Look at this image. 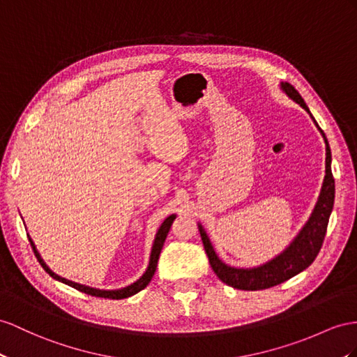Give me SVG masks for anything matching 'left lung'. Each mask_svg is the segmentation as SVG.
<instances>
[{
  "instance_id": "left-lung-1",
  "label": "left lung",
  "mask_w": 357,
  "mask_h": 357,
  "mask_svg": "<svg viewBox=\"0 0 357 357\" xmlns=\"http://www.w3.org/2000/svg\"><path fill=\"white\" fill-rule=\"evenodd\" d=\"M280 86L291 99H294L297 104H300L309 112L303 98L300 96V93L294 87H292L289 83H282ZM315 125L318 126L317 122ZM319 131H321L326 142V176L323 182L321 193H319L314 213L310 215L306 226L301 229V232L297 235V238L292 241L289 248L282 255H279L276 259L267 262L266 266L252 268V270L227 267L226 264H223L217 258L213 245L209 243V238L206 236L205 231L202 229V226L199 225V232H200V236H202L204 248L208 255L209 264H211V267L218 276V279H220L223 283H226V285L236 289H244V291L267 289V288L279 285V283L291 279L292 276H296V274H298L300 271L307 268L317 258V255L319 249H321L323 241H324L328 217H331L333 200H335V179L331 169L332 153L321 128H319Z\"/></svg>"
}]
</instances>
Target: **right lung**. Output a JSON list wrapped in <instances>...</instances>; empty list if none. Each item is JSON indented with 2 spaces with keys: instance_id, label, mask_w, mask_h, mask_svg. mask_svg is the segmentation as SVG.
<instances>
[{
  "instance_id": "add662e5",
  "label": "right lung",
  "mask_w": 357,
  "mask_h": 357,
  "mask_svg": "<svg viewBox=\"0 0 357 357\" xmlns=\"http://www.w3.org/2000/svg\"><path fill=\"white\" fill-rule=\"evenodd\" d=\"M175 217H176V215L167 217L166 220H164V223L161 225L160 229H158V234H157V236H155V241H153V248H152V253H151L149 267H148V270H146V273L143 274V276H142L139 280H137V282H134L132 285L126 287V288H122V289H116V291H100V289H95V288H89V287H84V285H79V283L70 282V280H66V279H63V278L57 276V274L52 273V271L47 267V264L43 262V259L40 258V255L38 253V250H36L31 238H29V240H30V244H31V248H33V252H34V255H36V258H38V261H39L40 266L43 267V270L47 271L51 278L57 279V280H60V282H63V283H66V285H69V287H72V288H75V289H78V291H81V292H86V294H89V296L119 300V298H126V297H131V296L137 294V292L142 291L143 288H146V285H148V283L151 282L152 276L155 274V270H157V264H158V258H160V253H161V249H162V244H164V241H166V236H167V234H169V231H170V226H172L173 220H175Z\"/></svg>"
}]
</instances>
